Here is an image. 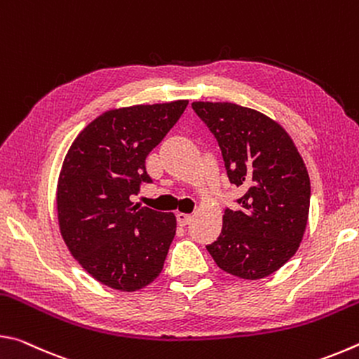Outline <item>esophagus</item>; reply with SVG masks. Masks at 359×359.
I'll return each instance as SVG.
<instances>
[{
    "mask_svg": "<svg viewBox=\"0 0 359 359\" xmlns=\"http://www.w3.org/2000/svg\"><path fill=\"white\" fill-rule=\"evenodd\" d=\"M175 217H177V223L182 224V226H185V224H188V223L191 222V215L190 214H184V212H179V214L175 215Z\"/></svg>",
    "mask_w": 359,
    "mask_h": 359,
    "instance_id": "esophagus-1",
    "label": "esophagus"
}]
</instances>
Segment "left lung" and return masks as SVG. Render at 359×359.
Instances as JSON below:
<instances>
[{"mask_svg": "<svg viewBox=\"0 0 359 359\" xmlns=\"http://www.w3.org/2000/svg\"><path fill=\"white\" fill-rule=\"evenodd\" d=\"M217 139L229 182L245 193L224 209L217 241L205 245L217 266L241 278H263L299 247L311 205V180L280 125L233 102L191 104Z\"/></svg>", "mask_w": 359, "mask_h": 359, "instance_id": "left-lung-1", "label": "left lung"}]
</instances>
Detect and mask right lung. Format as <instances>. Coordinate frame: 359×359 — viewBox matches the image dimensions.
Instances as JSON below:
<instances>
[{"label":"right lung","instance_id":"1","mask_svg":"<svg viewBox=\"0 0 359 359\" xmlns=\"http://www.w3.org/2000/svg\"><path fill=\"white\" fill-rule=\"evenodd\" d=\"M188 101L114 109L72 142L57 188L60 231L90 276L120 291L154 282L175 236L174 214L131 203L145 158L177 123Z\"/></svg>","mask_w":359,"mask_h":359}]
</instances>
